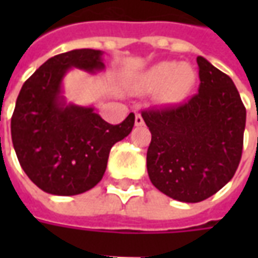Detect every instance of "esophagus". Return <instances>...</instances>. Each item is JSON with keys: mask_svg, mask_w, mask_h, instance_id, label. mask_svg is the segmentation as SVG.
<instances>
[{"mask_svg": "<svg viewBox=\"0 0 258 258\" xmlns=\"http://www.w3.org/2000/svg\"><path fill=\"white\" fill-rule=\"evenodd\" d=\"M144 124H145V121H144L142 116H141L140 113H137V114H135V125H137V127H141V125H144Z\"/></svg>", "mask_w": 258, "mask_h": 258, "instance_id": "1", "label": "esophagus"}]
</instances>
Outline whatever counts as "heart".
Returning <instances> with one entry per match:
<instances>
[{
  "mask_svg": "<svg viewBox=\"0 0 258 258\" xmlns=\"http://www.w3.org/2000/svg\"><path fill=\"white\" fill-rule=\"evenodd\" d=\"M195 81L196 74L190 66L164 60L140 74L133 83V88L140 94L160 90V101L174 103L184 99L189 94Z\"/></svg>",
  "mask_w": 258,
  "mask_h": 258,
  "instance_id": "heart-1",
  "label": "heart"
}]
</instances>
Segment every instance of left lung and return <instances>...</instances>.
<instances>
[{
    "mask_svg": "<svg viewBox=\"0 0 258 258\" xmlns=\"http://www.w3.org/2000/svg\"><path fill=\"white\" fill-rule=\"evenodd\" d=\"M199 92L178 106L149 109L146 167L152 184L179 202L198 203L228 184L242 157L246 109L229 76L198 56Z\"/></svg>",
    "mask_w": 258,
    "mask_h": 258,
    "instance_id": "8db88e82",
    "label": "left lung"
}]
</instances>
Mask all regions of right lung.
I'll use <instances>...</instances> for the list:
<instances>
[{"instance_id":"add662e5","label":"right lung","mask_w":258,"mask_h":258,"mask_svg":"<svg viewBox=\"0 0 258 258\" xmlns=\"http://www.w3.org/2000/svg\"><path fill=\"white\" fill-rule=\"evenodd\" d=\"M102 55L83 48L49 58L26 80L16 99L11 118L15 152L27 177L47 194L73 196L94 188L112 146L134 127V113L113 125L94 107L68 103L62 94L70 69L101 72Z\"/></svg>"}]
</instances>
